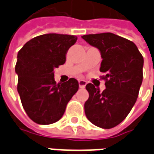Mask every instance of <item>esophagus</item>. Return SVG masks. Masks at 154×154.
<instances>
[{
    "label": "esophagus",
    "instance_id": "1",
    "mask_svg": "<svg viewBox=\"0 0 154 154\" xmlns=\"http://www.w3.org/2000/svg\"><path fill=\"white\" fill-rule=\"evenodd\" d=\"M78 83H79V87H80V88H85L86 85H87V82L84 80H79L78 81Z\"/></svg>",
    "mask_w": 154,
    "mask_h": 154
}]
</instances>
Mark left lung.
I'll return each instance as SVG.
<instances>
[{"mask_svg": "<svg viewBox=\"0 0 154 154\" xmlns=\"http://www.w3.org/2000/svg\"><path fill=\"white\" fill-rule=\"evenodd\" d=\"M100 52V71L106 89L100 91L93 84L86 89L89 98L85 114L95 125L103 129L116 127L125 119L135 104L143 82V57L132 41L112 33L82 36Z\"/></svg>", "mask_w": 154, "mask_h": 154, "instance_id": "left-lung-1", "label": "left lung"}]
</instances>
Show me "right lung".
Masks as SVG:
<instances>
[{"label": "right lung", "mask_w": 154, "mask_h": 154, "mask_svg": "<svg viewBox=\"0 0 154 154\" xmlns=\"http://www.w3.org/2000/svg\"><path fill=\"white\" fill-rule=\"evenodd\" d=\"M77 39L75 35H42L28 41L19 51L15 65L17 91L23 108L34 122H57L78 90L75 78L57 84L54 77V69L65 63L67 50Z\"/></svg>", "instance_id": "add662e5"}]
</instances>
